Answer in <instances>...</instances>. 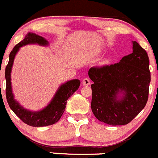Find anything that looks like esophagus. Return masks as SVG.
<instances>
[{
	"label": "esophagus",
	"mask_w": 158,
	"mask_h": 158,
	"mask_svg": "<svg viewBox=\"0 0 158 158\" xmlns=\"http://www.w3.org/2000/svg\"><path fill=\"white\" fill-rule=\"evenodd\" d=\"M82 84H83V85H84V86H88V85H90V79L87 78V77H86V78L83 79Z\"/></svg>",
	"instance_id": "34e87169"
}]
</instances>
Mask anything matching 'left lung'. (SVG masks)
Here are the masks:
<instances>
[{"label":"left lung","mask_w":158,"mask_h":158,"mask_svg":"<svg viewBox=\"0 0 158 158\" xmlns=\"http://www.w3.org/2000/svg\"><path fill=\"white\" fill-rule=\"evenodd\" d=\"M133 52L119 62L92 67L91 110L96 118L110 126L129 123L145 106L151 73L145 50L133 41Z\"/></svg>","instance_id":"1"}]
</instances>
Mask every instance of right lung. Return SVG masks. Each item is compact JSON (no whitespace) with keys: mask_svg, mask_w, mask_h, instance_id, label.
<instances>
[{"mask_svg":"<svg viewBox=\"0 0 158 158\" xmlns=\"http://www.w3.org/2000/svg\"><path fill=\"white\" fill-rule=\"evenodd\" d=\"M28 44L48 45V42L40 35L32 32H29L20 43L14 46L11 52L10 53L9 61L5 69L6 98L10 108L24 123L33 127L51 126L56 123L61 118V115L65 110L68 99L79 88L81 81L77 79H74L61 84L55 93L52 101L43 110L32 112L24 109L14 99L11 87L10 73L14 58L19 48Z\"/></svg>","mask_w":158,"mask_h":158,"instance_id":"add662e5","label":"right lung"}]
</instances>
